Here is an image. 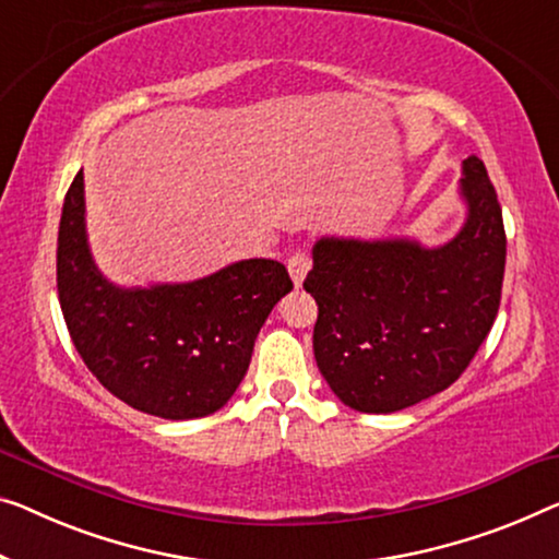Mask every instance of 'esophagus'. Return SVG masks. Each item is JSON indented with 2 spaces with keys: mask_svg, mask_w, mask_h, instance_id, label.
<instances>
[{
  "mask_svg": "<svg viewBox=\"0 0 559 559\" xmlns=\"http://www.w3.org/2000/svg\"><path fill=\"white\" fill-rule=\"evenodd\" d=\"M308 271H311V258H308L306 251H296L288 258V273H290V281H294L296 286H301Z\"/></svg>",
  "mask_w": 559,
  "mask_h": 559,
  "instance_id": "34e87169",
  "label": "esophagus"
}]
</instances>
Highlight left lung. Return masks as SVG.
I'll return each instance as SVG.
<instances>
[{"label": "left lung", "instance_id": "1", "mask_svg": "<svg viewBox=\"0 0 559 559\" xmlns=\"http://www.w3.org/2000/svg\"><path fill=\"white\" fill-rule=\"evenodd\" d=\"M462 230L444 246L409 238H321L304 288L319 304L313 354L346 406L391 414L452 386L502 298V207L477 155L462 163Z\"/></svg>", "mask_w": 559, "mask_h": 559}]
</instances>
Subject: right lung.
Listing matches in <instances>:
<instances>
[{
  "mask_svg": "<svg viewBox=\"0 0 559 559\" xmlns=\"http://www.w3.org/2000/svg\"><path fill=\"white\" fill-rule=\"evenodd\" d=\"M294 288L269 258L213 276L120 288L93 261L85 178L74 175L57 236V294L72 344L99 384L132 409L198 419L226 406L243 381L261 326Z\"/></svg>",
  "mask_w": 559,
  "mask_h": 559,
  "instance_id": "right-lung-1",
  "label": "right lung"
}]
</instances>
